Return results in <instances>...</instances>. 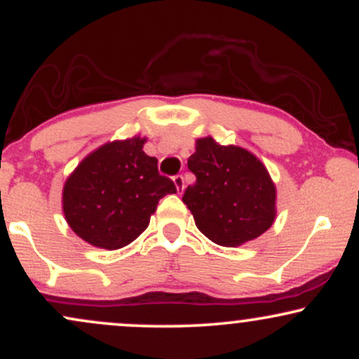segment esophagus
I'll use <instances>...</instances> for the list:
<instances>
[{
    "label": "esophagus",
    "instance_id": "1",
    "mask_svg": "<svg viewBox=\"0 0 359 359\" xmlns=\"http://www.w3.org/2000/svg\"><path fill=\"white\" fill-rule=\"evenodd\" d=\"M174 184H175L177 191H179V192L184 191L185 182H184V177H182V175H175V177H174Z\"/></svg>",
    "mask_w": 359,
    "mask_h": 359
}]
</instances>
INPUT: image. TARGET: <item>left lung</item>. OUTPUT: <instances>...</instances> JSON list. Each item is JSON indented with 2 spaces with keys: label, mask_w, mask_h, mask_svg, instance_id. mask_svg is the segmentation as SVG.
Returning <instances> with one entry per match:
<instances>
[{
  "label": "left lung",
  "mask_w": 359,
  "mask_h": 359,
  "mask_svg": "<svg viewBox=\"0 0 359 359\" xmlns=\"http://www.w3.org/2000/svg\"><path fill=\"white\" fill-rule=\"evenodd\" d=\"M187 167L196 184L185 189L182 201L199 231L216 245L240 246L273 224L275 184L248 150L201 138Z\"/></svg>",
  "instance_id": "obj_1"
}]
</instances>
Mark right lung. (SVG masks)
<instances>
[{
  "mask_svg": "<svg viewBox=\"0 0 359 359\" xmlns=\"http://www.w3.org/2000/svg\"><path fill=\"white\" fill-rule=\"evenodd\" d=\"M145 138L106 143L89 154L64 185L62 208L72 231L89 245L118 250L147 229L156 204L175 184L158 174Z\"/></svg>",
  "mask_w": 359,
  "mask_h": 359,
  "instance_id": "obj_1",
  "label": "right lung"
}]
</instances>
